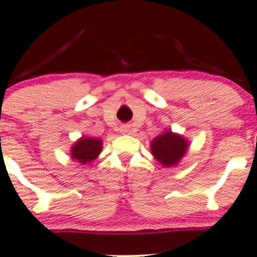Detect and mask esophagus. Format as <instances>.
<instances>
[{"mask_svg": "<svg viewBox=\"0 0 257 257\" xmlns=\"http://www.w3.org/2000/svg\"><path fill=\"white\" fill-rule=\"evenodd\" d=\"M120 132L123 134H131L132 133L131 125H121L120 126Z\"/></svg>", "mask_w": 257, "mask_h": 257, "instance_id": "34e87169", "label": "esophagus"}]
</instances>
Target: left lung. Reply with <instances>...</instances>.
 <instances>
[{
	"mask_svg": "<svg viewBox=\"0 0 257 257\" xmlns=\"http://www.w3.org/2000/svg\"><path fill=\"white\" fill-rule=\"evenodd\" d=\"M190 142L171 129L163 132L150 143L151 155L165 167H174L185 158Z\"/></svg>",
	"mask_w": 257,
	"mask_h": 257,
	"instance_id": "8db88e82",
	"label": "left lung"
}]
</instances>
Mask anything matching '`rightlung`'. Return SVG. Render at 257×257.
Here are the masks:
<instances>
[{
	"label": "right lung",
	"instance_id": "1",
	"mask_svg": "<svg viewBox=\"0 0 257 257\" xmlns=\"http://www.w3.org/2000/svg\"><path fill=\"white\" fill-rule=\"evenodd\" d=\"M103 148V142L99 138L81 137L72 144L70 149V155L74 161L81 165H90L94 159H97Z\"/></svg>",
	"mask_w": 257,
	"mask_h": 257
}]
</instances>
